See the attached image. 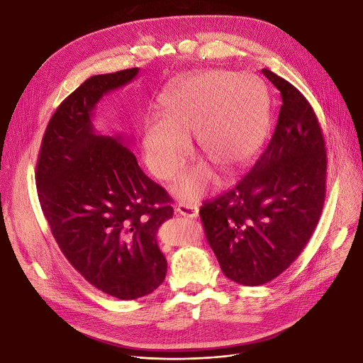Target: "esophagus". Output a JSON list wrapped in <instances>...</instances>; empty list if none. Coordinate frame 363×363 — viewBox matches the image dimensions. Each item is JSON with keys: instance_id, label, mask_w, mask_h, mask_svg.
<instances>
[{"instance_id": "obj_1", "label": "esophagus", "mask_w": 363, "mask_h": 363, "mask_svg": "<svg viewBox=\"0 0 363 363\" xmlns=\"http://www.w3.org/2000/svg\"><path fill=\"white\" fill-rule=\"evenodd\" d=\"M177 211L184 216V217H188V218H194L199 216V207L196 206H192V204H179L177 207Z\"/></svg>"}]
</instances>
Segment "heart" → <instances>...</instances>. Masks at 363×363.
Here are the masks:
<instances>
[{
    "instance_id": "heart-1",
    "label": "heart",
    "mask_w": 363,
    "mask_h": 363,
    "mask_svg": "<svg viewBox=\"0 0 363 363\" xmlns=\"http://www.w3.org/2000/svg\"><path fill=\"white\" fill-rule=\"evenodd\" d=\"M163 120L146 124L143 149L147 167L162 179H172L192 153L189 136L200 150L225 171L247 162L263 142L268 127V96L252 75L210 69L179 81L163 98ZM217 175L199 163L174 185L181 200L204 195Z\"/></svg>"
}]
</instances>
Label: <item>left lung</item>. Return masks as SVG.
<instances>
[{
  "label": "left lung",
  "instance_id": "8db88e82",
  "mask_svg": "<svg viewBox=\"0 0 363 363\" xmlns=\"http://www.w3.org/2000/svg\"><path fill=\"white\" fill-rule=\"evenodd\" d=\"M262 74L282 100L274 135L250 171L200 210L223 274L247 286L272 281L298 257L325 196V145L313 107L284 78Z\"/></svg>",
  "mask_w": 363,
  "mask_h": 363
}]
</instances>
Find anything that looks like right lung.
Returning a JSON list of instances; mask_svg holds the SVG:
<instances>
[{"mask_svg":"<svg viewBox=\"0 0 363 363\" xmlns=\"http://www.w3.org/2000/svg\"><path fill=\"white\" fill-rule=\"evenodd\" d=\"M139 68L88 78L52 116L36 164L43 214L62 253L96 289L120 300L153 292L168 263L156 233L174 216L172 199L140 169L121 136L92 125L103 95Z\"/></svg>","mask_w":363,"mask_h":363,"instance_id":"obj_1","label":"right lung"}]
</instances>
